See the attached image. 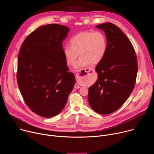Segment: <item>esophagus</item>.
Here are the masks:
<instances>
[{"label": "esophagus", "instance_id": "obj_1", "mask_svg": "<svg viewBox=\"0 0 154 154\" xmlns=\"http://www.w3.org/2000/svg\"><path fill=\"white\" fill-rule=\"evenodd\" d=\"M93 71H94V69L93 68H85V69L78 70L76 74V78L78 80H82L85 77L83 73L85 74H86L90 72H93ZM80 88V86H79L78 84H75L74 88L78 89V88Z\"/></svg>", "mask_w": 154, "mask_h": 154}]
</instances>
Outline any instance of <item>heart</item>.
I'll return each instance as SVG.
<instances>
[{
  "label": "heart",
  "instance_id": "heart-1",
  "mask_svg": "<svg viewBox=\"0 0 154 154\" xmlns=\"http://www.w3.org/2000/svg\"><path fill=\"white\" fill-rule=\"evenodd\" d=\"M70 43L71 46L64 48V55L67 63L74 66L80 54L81 57L76 64V69L91 63L98 64L107 51L106 37L99 31L80 32L71 38Z\"/></svg>",
  "mask_w": 154,
  "mask_h": 154
}]
</instances>
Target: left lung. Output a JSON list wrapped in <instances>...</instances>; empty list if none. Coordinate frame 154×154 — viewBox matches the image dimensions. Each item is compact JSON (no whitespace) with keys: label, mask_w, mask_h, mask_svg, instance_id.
<instances>
[{"label":"left lung","mask_w":154,"mask_h":154,"mask_svg":"<svg viewBox=\"0 0 154 154\" xmlns=\"http://www.w3.org/2000/svg\"><path fill=\"white\" fill-rule=\"evenodd\" d=\"M96 27L105 32L107 51L96 68L98 79L89 88L88 99L94 112L108 115L119 109L132 92L137 58L130 41L118 27L107 23Z\"/></svg>","instance_id":"8db88e82"}]
</instances>
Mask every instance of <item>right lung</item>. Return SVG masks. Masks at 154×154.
<instances>
[{
  "instance_id": "obj_1",
  "label": "right lung",
  "mask_w": 154,
  "mask_h": 154,
  "mask_svg": "<svg viewBox=\"0 0 154 154\" xmlns=\"http://www.w3.org/2000/svg\"><path fill=\"white\" fill-rule=\"evenodd\" d=\"M69 31L56 24L39 27L26 38L19 52V90L29 108L42 117L60 113L75 83L62 44Z\"/></svg>"
}]
</instances>
